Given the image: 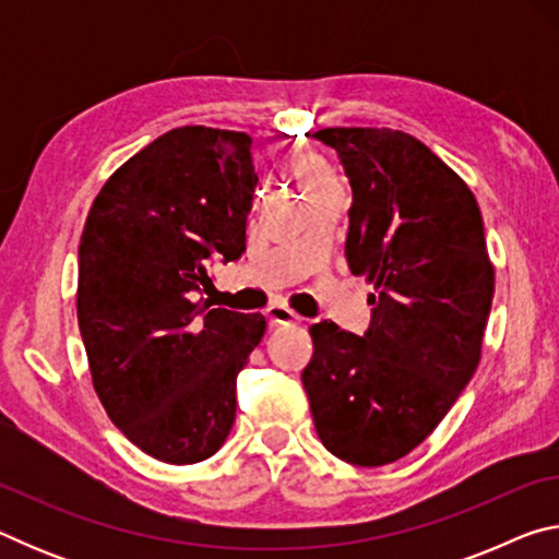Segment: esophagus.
Returning a JSON list of instances; mask_svg holds the SVG:
<instances>
[{"mask_svg":"<svg viewBox=\"0 0 559 559\" xmlns=\"http://www.w3.org/2000/svg\"><path fill=\"white\" fill-rule=\"evenodd\" d=\"M266 318L271 325H300L302 318L298 313H293L290 308L281 306V302H273V306L266 308Z\"/></svg>","mask_w":559,"mask_h":559,"instance_id":"34e87169","label":"esophagus"}]
</instances>
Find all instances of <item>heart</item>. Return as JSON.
<instances>
[{
    "label": "heart",
    "mask_w": 559,
    "mask_h": 559,
    "mask_svg": "<svg viewBox=\"0 0 559 559\" xmlns=\"http://www.w3.org/2000/svg\"><path fill=\"white\" fill-rule=\"evenodd\" d=\"M300 175H302V182H306L308 192L320 185H328V173L316 163V159H306V163L300 165Z\"/></svg>",
    "instance_id": "b5f03b06"
}]
</instances>
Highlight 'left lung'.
<instances>
[{"instance_id": "left-lung-1", "label": "left lung", "mask_w": 559, "mask_h": 559, "mask_svg": "<svg viewBox=\"0 0 559 559\" xmlns=\"http://www.w3.org/2000/svg\"><path fill=\"white\" fill-rule=\"evenodd\" d=\"M353 187L347 266L374 283L365 335L310 328L300 380L323 447L355 466L402 459L471 382L493 302L480 210L466 182L409 132L325 128Z\"/></svg>"}]
</instances>
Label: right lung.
<instances>
[{
	"instance_id": "add662e5",
	"label": "right lung",
	"mask_w": 559,
	"mask_h": 559,
	"mask_svg": "<svg viewBox=\"0 0 559 559\" xmlns=\"http://www.w3.org/2000/svg\"><path fill=\"white\" fill-rule=\"evenodd\" d=\"M259 175L246 132L175 128L98 192L79 246V328L112 424L150 456H214L261 313L212 308L210 266L246 251Z\"/></svg>"
}]
</instances>
